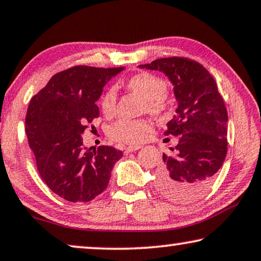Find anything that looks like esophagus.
I'll list each match as a JSON object with an SVG mask.
<instances>
[{"label": "esophagus", "instance_id": "esophagus-1", "mask_svg": "<svg viewBox=\"0 0 261 261\" xmlns=\"http://www.w3.org/2000/svg\"><path fill=\"white\" fill-rule=\"evenodd\" d=\"M142 146L141 145H129L127 148L125 149V153H130V152H134L136 150H139Z\"/></svg>", "mask_w": 261, "mask_h": 261}]
</instances>
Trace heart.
<instances>
[{"mask_svg":"<svg viewBox=\"0 0 261 261\" xmlns=\"http://www.w3.org/2000/svg\"><path fill=\"white\" fill-rule=\"evenodd\" d=\"M126 89L144 99L143 110L151 115H161L167 109L168 91L167 83L151 73H138L127 80ZM117 93L115 89H110L102 95L100 101L101 111L106 116L115 113ZM151 131V124L146 119L126 120L120 119L110 127L109 135L116 141L130 144H137L144 141L146 134Z\"/></svg>","mask_w":261,"mask_h":261,"instance_id":"1","label":"heart"}]
</instances>
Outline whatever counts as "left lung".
Here are the masks:
<instances>
[{"mask_svg": "<svg viewBox=\"0 0 261 261\" xmlns=\"http://www.w3.org/2000/svg\"><path fill=\"white\" fill-rule=\"evenodd\" d=\"M160 71L172 85L177 100L176 116L167 124L166 136L178 143L163 153L156 188L175 202H192L203 195L214 181L227 155L228 116L213 76L199 62L171 57L139 65Z\"/></svg>", "mask_w": 261, "mask_h": 261, "instance_id": "obj_1", "label": "left lung"}]
</instances>
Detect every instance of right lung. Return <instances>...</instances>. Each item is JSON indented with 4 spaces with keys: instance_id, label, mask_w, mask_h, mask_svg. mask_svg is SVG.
<instances>
[{
    "instance_id": "1",
    "label": "right lung",
    "mask_w": 261,
    "mask_h": 261,
    "mask_svg": "<svg viewBox=\"0 0 261 261\" xmlns=\"http://www.w3.org/2000/svg\"><path fill=\"white\" fill-rule=\"evenodd\" d=\"M124 67L74 66L54 74L31 99L25 135L39 174L48 188L69 202H89L106 189L123 152L113 146L83 145L82 135L99 117L102 87Z\"/></svg>"
}]
</instances>
